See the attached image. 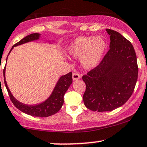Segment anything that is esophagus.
I'll use <instances>...</instances> for the list:
<instances>
[{
  "label": "esophagus",
  "mask_w": 147,
  "mask_h": 147,
  "mask_svg": "<svg viewBox=\"0 0 147 147\" xmlns=\"http://www.w3.org/2000/svg\"><path fill=\"white\" fill-rule=\"evenodd\" d=\"M80 75L78 73H77V72H73L72 73V79H73V80H77L80 79Z\"/></svg>",
  "instance_id": "34e87169"
}]
</instances>
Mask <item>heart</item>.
Segmentation results:
<instances>
[{
  "mask_svg": "<svg viewBox=\"0 0 147 147\" xmlns=\"http://www.w3.org/2000/svg\"><path fill=\"white\" fill-rule=\"evenodd\" d=\"M106 40L102 36L79 37L67 47L72 57H81V63L86 69H92L100 64L107 49Z\"/></svg>",
  "mask_w": 147,
  "mask_h": 147,
  "instance_id": "b5f03b06",
  "label": "heart"
}]
</instances>
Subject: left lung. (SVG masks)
<instances>
[{"label": "left lung", "mask_w": 147, "mask_h": 147, "mask_svg": "<svg viewBox=\"0 0 147 147\" xmlns=\"http://www.w3.org/2000/svg\"><path fill=\"white\" fill-rule=\"evenodd\" d=\"M109 50L100 64L82 76L86 84L83 101L94 112H108L129 99L138 78L137 55L132 44L119 32L106 29Z\"/></svg>", "instance_id": "left-lung-1"}]
</instances>
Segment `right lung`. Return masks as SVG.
Here are the masks:
<instances>
[{"label": "right lung", "mask_w": 147, "mask_h": 147, "mask_svg": "<svg viewBox=\"0 0 147 147\" xmlns=\"http://www.w3.org/2000/svg\"><path fill=\"white\" fill-rule=\"evenodd\" d=\"M39 34L38 33H32L25 37L24 38L18 42L13 46H17L21 44L26 43L29 41L34 40L39 38ZM11 48V50L13 49ZM5 67L3 69V76H4V82H5V87L7 89V91L8 92L10 100L13 102V105L16 107H17L19 110L27 115H31L34 117H47L51 116L54 114L57 113L60 109L64 102V95L72 82V72H69L67 75H63L60 78L59 81L56 84L53 93L50 95V97L46 100L45 102H42V104L35 106H28V105L22 104L21 102H18L17 100L14 98L12 94L10 93L8 85H7L6 81L5 78ZM1 81V79H0Z\"/></svg>", "instance_id": "add662e5"}]
</instances>
